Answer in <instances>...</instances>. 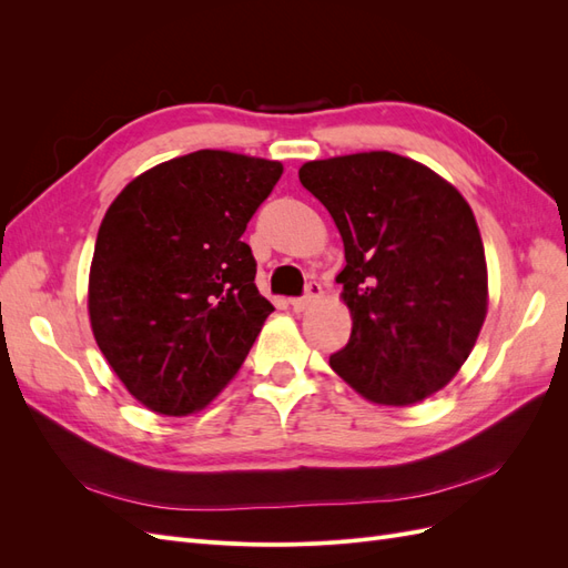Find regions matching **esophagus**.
<instances>
[{
	"instance_id": "esophagus-1",
	"label": "esophagus",
	"mask_w": 568,
	"mask_h": 568,
	"mask_svg": "<svg viewBox=\"0 0 568 568\" xmlns=\"http://www.w3.org/2000/svg\"><path fill=\"white\" fill-rule=\"evenodd\" d=\"M320 296H322V286H320L317 282H311V284H307V288H305V296H303V298H294V301H291V311H294V313H303V311H307V307H311Z\"/></svg>"
}]
</instances>
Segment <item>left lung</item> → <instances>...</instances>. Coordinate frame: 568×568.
Wrapping results in <instances>:
<instances>
[{"label":"left lung","instance_id":"1","mask_svg":"<svg viewBox=\"0 0 568 568\" xmlns=\"http://www.w3.org/2000/svg\"><path fill=\"white\" fill-rule=\"evenodd\" d=\"M298 178L346 248L336 282L353 329L332 369L376 405L426 400L453 382L488 313L471 205L432 168L390 151L307 161Z\"/></svg>","mask_w":568,"mask_h":568}]
</instances>
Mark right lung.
<instances>
[{
  "mask_svg": "<svg viewBox=\"0 0 568 568\" xmlns=\"http://www.w3.org/2000/svg\"><path fill=\"white\" fill-rule=\"evenodd\" d=\"M280 161L201 149L136 175L101 220L88 284L99 351L134 400L203 409L244 365L274 305L242 242Z\"/></svg>",
  "mask_w": 568,
  "mask_h": 568,
  "instance_id": "obj_1",
  "label": "right lung"
}]
</instances>
